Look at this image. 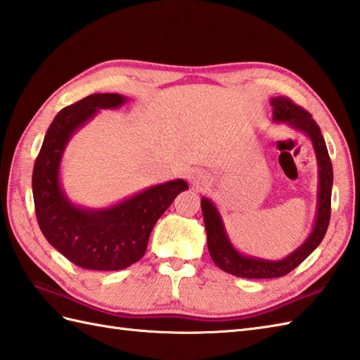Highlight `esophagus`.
I'll return each mask as SVG.
<instances>
[{"mask_svg": "<svg viewBox=\"0 0 360 360\" xmlns=\"http://www.w3.org/2000/svg\"><path fill=\"white\" fill-rule=\"evenodd\" d=\"M205 181H206V177H205L203 174H200V172H195L194 175H191V183H193L195 188L203 186Z\"/></svg>", "mask_w": 360, "mask_h": 360, "instance_id": "1", "label": "esophagus"}]
</instances>
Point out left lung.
Listing matches in <instances>:
<instances>
[{
    "label": "left lung",
    "instance_id": "obj_1",
    "mask_svg": "<svg viewBox=\"0 0 360 360\" xmlns=\"http://www.w3.org/2000/svg\"><path fill=\"white\" fill-rule=\"evenodd\" d=\"M273 106V122L285 123L295 131H300L313 143L316 160H317V206L314 225L308 237L300 246L295 248L286 257L278 260H269L255 257L240 252L231 242L226 233L225 223L217 206L207 197H202V211L207 236V250H210L211 259L220 269L228 274L245 278H274L288 274L295 266L305 260L316 248L321 245L328 229L330 215H331V188H333V165L326 149L321 127L308 114L305 109L286 98L276 97L271 100Z\"/></svg>",
    "mask_w": 360,
    "mask_h": 360
}]
</instances>
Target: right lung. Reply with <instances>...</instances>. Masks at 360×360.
<instances>
[{"label":"right lung","mask_w":360,"mask_h":360,"mask_svg":"<svg viewBox=\"0 0 360 360\" xmlns=\"http://www.w3.org/2000/svg\"><path fill=\"white\" fill-rule=\"evenodd\" d=\"M127 97L94 94L61 109L44 135L32 175L38 225L55 250L75 265L94 271L131 266L146 252L157 220L189 186L169 180L106 207L75 205L63 188L61 160L70 139L101 109L122 108Z\"/></svg>","instance_id":"add662e5"}]
</instances>
